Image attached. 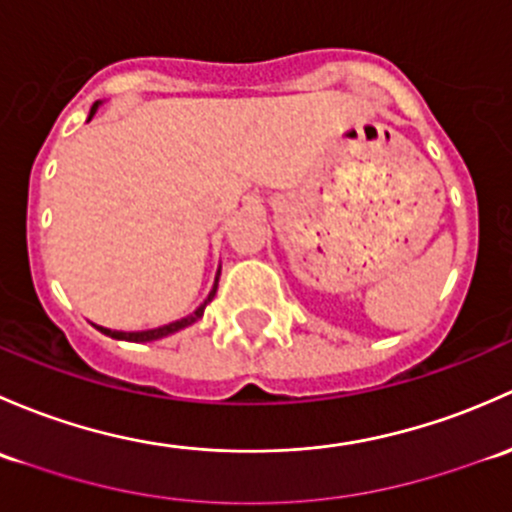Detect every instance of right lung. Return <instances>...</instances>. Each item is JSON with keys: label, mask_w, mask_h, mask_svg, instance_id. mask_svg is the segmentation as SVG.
<instances>
[{"label": "right lung", "mask_w": 512, "mask_h": 512, "mask_svg": "<svg viewBox=\"0 0 512 512\" xmlns=\"http://www.w3.org/2000/svg\"><path fill=\"white\" fill-rule=\"evenodd\" d=\"M98 105H100V100H96V103H93V108H91V115H88V120H91L93 115H96ZM219 273H221V268H219V271H217V278H214V286H212V291H209L207 298H204V303L199 305V308L194 310L192 315H187V318H182V320H175V323H170V325H160V328H152V330H135V333H125V330H110V328H100V325H96V328H98L100 333H103V335H108V337H115V340H125V342H152V340H160V337H167V335L177 333V330H184V328H187V325L197 323V320L202 318V315H204V308H207V305L212 303V298H214V295H217V288H219Z\"/></svg>", "instance_id": "obj_1"}]
</instances>
